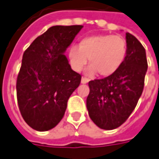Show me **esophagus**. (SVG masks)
<instances>
[{"label":"esophagus","mask_w":159,"mask_h":159,"mask_svg":"<svg viewBox=\"0 0 159 159\" xmlns=\"http://www.w3.org/2000/svg\"><path fill=\"white\" fill-rule=\"evenodd\" d=\"M89 82V80L85 78V77H82V80H81V83L82 84H87Z\"/></svg>","instance_id":"34e87169"}]
</instances>
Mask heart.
Returning a JSON list of instances; mask_svg holds the SVG:
<instances>
[{"label": "heart", "instance_id": "obj_1", "mask_svg": "<svg viewBox=\"0 0 159 159\" xmlns=\"http://www.w3.org/2000/svg\"><path fill=\"white\" fill-rule=\"evenodd\" d=\"M127 44L119 35L97 34L81 40L79 46L73 44L68 50V58L73 69L79 72L86 65L88 59L91 65L87 67L88 75L99 73L108 76L116 73L125 60Z\"/></svg>", "mask_w": 159, "mask_h": 159}]
</instances>
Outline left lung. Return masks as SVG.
<instances>
[{
    "instance_id": "left-lung-1",
    "label": "left lung",
    "mask_w": 159,
    "mask_h": 159,
    "mask_svg": "<svg viewBox=\"0 0 159 159\" xmlns=\"http://www.w3.org/2000/svg\"><path fill=\"white\" fill-rule=\"evenodd\" d=\"M127 54L120 68L103 79L89 82L86 107L93 123L101 129L113 130L127 120L144 87L148 62L144 47L126 33Z\"/></svg>"
}]
</instances>
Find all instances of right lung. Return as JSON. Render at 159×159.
<instances>
[{
  "label": "right lung",
  "instance_id": "add662e5",
  "mask_svg": "<svg viewBox=\"0 0 159 159\" xmlns=\"http://www.w3.org/2000/svg\"><path fill=\"white\" fill-rule=\"evenodd\" d=\"M83 25H54L25 51L17 79V104L25 123L44 132L63 118L67 100L79 86L64 53Z\"/></svg>",
  "mask_w": 159,
  "mask_h": 159
}]
</instances>
